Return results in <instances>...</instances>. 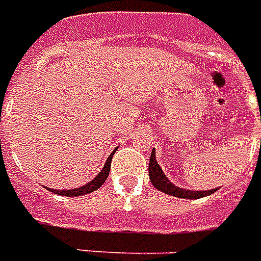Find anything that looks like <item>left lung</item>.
<instances>
[{
  "label": "left lung",
  "mask_w": 261,
  "mask_h": 261,
  "mask_svg": "<svg viewBox=\"0 0 261 261\" xmlns=\"http://www.w3.org/2000/svg\"><path fill=\"white\" fill-rule=\"evenodd\" d=\"M148 170H149V179H151V183H152L155 189H158L159 192L165 193V194L177 197V198L196 200V198H201V197L210 196V194H213V193H215L218 190V189H211V190H186V189L175 186V185L166 177L162 168L159 166L158 161L155 158V149H152V153H151Z\"/></svg>",
  "instance_id": "obj_1"
}]
</instances>
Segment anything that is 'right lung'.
Returning <instances> with one entry per match:
<instances>
[{"instance_id":"1","label":"right lung","mask_w":261,"mask_h":261,"mask_svg":"<svg viewBox=\"0 0 261 261\" xmlns=\"http://www.w3.org/2000/svg\"><path fill=\"white\" fill-rule=\"evenodd\" d=\"M113 155H114V151L109 155L108 161H106V164L103 165L102 170H100V172H99V173H97V175L95 176L91 181H88V183L84 185V186L75 187V189H71V190H67V189H65V190H57V189H48V187H46V189L50 190V192L56 193V194H60V196H67V197L85 196V194H89V193L95 192V190H97V189L105 183V180L108 179L109 172H110V164H112V158H113Z\"/></svg>"}]
</instances>
